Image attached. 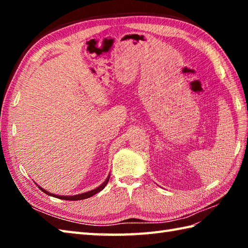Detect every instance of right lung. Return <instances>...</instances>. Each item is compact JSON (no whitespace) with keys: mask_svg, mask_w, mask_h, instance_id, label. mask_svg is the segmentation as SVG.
Here are the masks:
<instances>
[{"mask_svg":"<svg viewBox=\"0 0 248 248\" xmlns=\"http://www.w3.org/2000/svg\"><path fill=\"white\" fill-rule=\"evenodd\" d=\"M108 180H109V176L107 178V180H105V181L101 184V186H98L97 188L93 189V191H89V192H86V193H83V194L75 195V196H60V195H54V194H51V193H49V192H46V189H44L43 187H40V186H39V188H40L41 191H43L44 193L48 194V195H51V196H53V197L60 198V199H64V200H81V199H86V198L92 197V196H93L94 194H97V193H99L100 191H102V189L105 187V186H107V184H108Z\"/></svg>","mask_w":248,"mask_h":248,"instance_id":"1","label":"right lung"}]
</instances>
